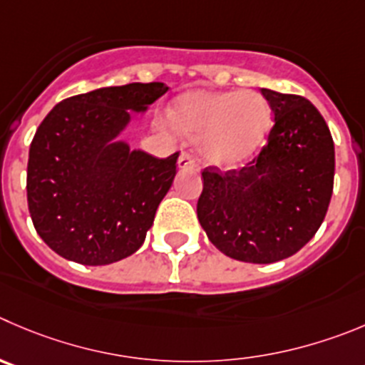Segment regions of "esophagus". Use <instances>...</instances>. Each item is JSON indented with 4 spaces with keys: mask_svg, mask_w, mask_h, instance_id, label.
Returning a JSON list of instances; mask_svg holds the SVG:
<instances>
[{
    "mask_svg": "<svg viewBox=\"0 0 365 365\" xmlns=\"http://www.w3.org/2000/svg\"><path fill=\"white\" fill-rule=\"evenodd\" d=\"M193 159L190 158L188 154H180V158L177 159V168L180 170V172H185V170H192L193 168Z\"/></svg>",
    "mask_w": 365,
    "mask_h": 365,
    "instance_id": "34e87169",
    "label": "esophagus"
}]
</instances>
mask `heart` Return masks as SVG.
Segmentation results:
<instances>
[{"label": "heart", "instance_id": "1", "mask_svg": "<svg viewBox=\"0 0 365 365\" xmlns=\"http://www.w3.org/2000/svg\"><path fill=\"white\" fill-rule=\"evenodd\" d=\"M166 116L177 134L197 138L204 161L218 168L247 163L270 127L269 103L255 91L190 89L172 100Z\"/></svg>", "mask_w": 365, "mask_h": 365}]
</instances>
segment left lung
I'll return each mask as SVG.
<instances>
[{
	"mask_svg": "<svg viewBox=\"0 0 365 365\" xmlns=\"http://www.w3.org/2000/svg\"><path fill=\"white\" fill-rule=\"evenodd\" d=\"M274 113L269 143L240 172H202L197 217L211 244L247 263L296 255L321 227L335 173L324 118L303 96L262 89Z\"/></svg>",
	"mask_w": 365,
	"mask_h": 365,
	"instance_id": "8db88e82",
	"label": "left lung"
}]
</instances>
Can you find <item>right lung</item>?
<instances>
[{
    "label": "right lung",
    "instance_id": "obj_1",
    "mask_svg": "<svg viewBox=\"0 0 365 365\" xmlns=\"http://www.w3.org/2000/svg\"><path fill=\"white\" fill-rule=\"evenodd\" d=\"M163 82L116 86L57 103L30 145L26 195L34 227L58 256L109 265L134 255L175 177L179 154L158 159L121 140Z\"/></svg>",
    "mask_w": 365,
    "mask_h": 365
}]
</instances>
